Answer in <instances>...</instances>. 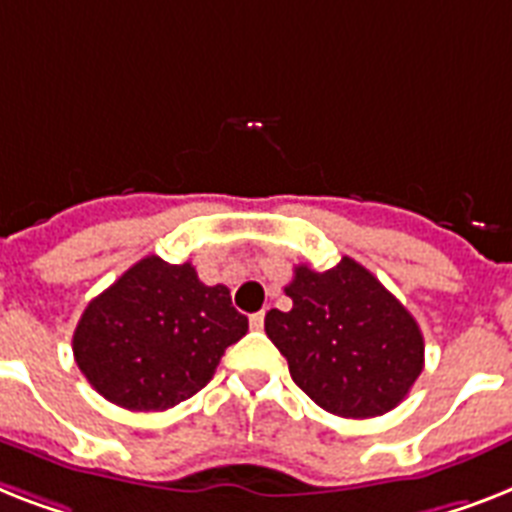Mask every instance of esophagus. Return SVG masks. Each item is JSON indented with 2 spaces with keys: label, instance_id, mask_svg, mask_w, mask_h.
<instances>
[{
  "label": "esophagus",
  "instance_id": "obj_1",
  "mask_svg": "<svg viewBox=\"0 0 512 512\" xmlns=\"http://www.w3.org/2000/svg\"><path fill=\"white\" fill-rule=\"evenodd\" d=\"M249 326L255 328V331H260V328L265 326V313H263V310H260V313H255V315H252V318H249Z\"/></svg>",
  "mask_w": 512,
  "mask_h": 512
}]
</instances>
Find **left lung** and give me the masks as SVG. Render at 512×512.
I'll return each mask as SVG.
<instances>
[{
  "label": "left lung",
  "instance_id": "left-lung-1",
  "mask_svg": "<svg viewBox=\"0 0 512 512\" xmlns=\"http://www.w3.org/2000/svg\"><path fill=\"white\" fill-rule=\"evenodd\" d=\"M292 310H270L265 334L294 384L342 418H373L400 405L423 371V334L371 270L342 257L334 268H294Z\"/></svg>",
  "mask_w": 512,
  "mask_h": 512
}]
</instances>
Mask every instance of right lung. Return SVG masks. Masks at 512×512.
Segmentation results:
<instances>
[{
    "mask_svg": "<svg viewBox=\"0 0 512 512\" xmlns=\"http://www.w3.org/2000/svg\"><path fill=\"white\" fill-rule=\"evenodd\" d=\"M247 328L226 286H205L191 263L149 255L86 305L73 355L112 405L168 410L207 386Z\"/></svg>",
    "mask_w": 512,
    "mask_h": 512,
    "instance_id": "right-lung-1",
    "label": "right lung"
}]
</instances>
